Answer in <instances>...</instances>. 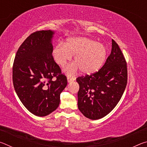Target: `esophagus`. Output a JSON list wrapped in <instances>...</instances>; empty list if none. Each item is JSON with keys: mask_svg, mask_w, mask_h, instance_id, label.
Returning a JSON list of instances; mask_svg holds the SVG:
<instances>
[{"mask_svg": "<svg viewBox=\"0 0 147 147\" xmlns=\"http://www.w3.org/2000/svg\"><path fill=\"white\" fill-rule=\"evenodd\" d=\"M74 80H75V78H73V77H71V76H67V81L68 82H71L74 81Z\"/></svg>", "mask_w": 147, "mask_h": 147, "instance_id": "esophagus-1", "label": "esophagus"}]
</instances>
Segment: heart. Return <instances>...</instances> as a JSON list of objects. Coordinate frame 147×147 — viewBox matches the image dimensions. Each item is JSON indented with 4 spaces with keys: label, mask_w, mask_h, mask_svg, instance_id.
Segmentation results:
<instances>
[{
    "label": "heart",
    "mask_w": 147,
    "mask_h": 147,
    "mask_svg": "<svg viewBox=\"0 0 147 147\" xmlns=\"http://www.w3.org/2000/svg\"><path fill=\"white\" fill-rule=\"evenodd\" d=\"M107 51L102 44L84 37H74L59 43L53 50L56 63L64 67L74 56V63L68 66L65 71L73 74L78 68L83 74H90L98 71L106 58Z\"/></svg>",
    "instance_id": "obj_1"
}]
</instances>
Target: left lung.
<instances>
[{
  "mask_svg": "<svg viewBox=\"0 0 147 147\" xmlns=\"http://www.w3.org/2000/svg\"><path fill=\"white\" fill-rule=\"evenodd\" d=\"M127 63L118 44L112 39L111 54L100 70L76 78L79 110L96 120L110 113L120 100L127 84Z\"/></svg>",
  "mask_w": 147,
  "mask_h": 147,
  "instance_id": "8db88e82",
  "label": "left lung"
}]
</instances>
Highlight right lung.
<instances>
[{
	"label": "right lung",
	"mask_w": 147,
	"mask_h": 147,
	"mask_svg": "<svg viewBox=\"0 0 147 147\" xmlns=\"http://www.w3.org/2000/svg\"><path fill=\"white\" fill-rule=\"evenodd\" d=\"M54 32L37 31L24 41L17 51L12 78L20 100L34 115L43 117L56 110L67 79L54 60Z\"/></svg>",
	"instance_id": "add662e5"
}]
</instances>
